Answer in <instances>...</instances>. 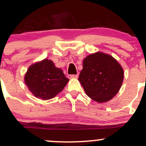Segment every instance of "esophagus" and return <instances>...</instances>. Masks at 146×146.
<instances>
[{
    "instance_id": "obj_1",
    "label": "esophagus",
    "mask_w": 146,
    "mask_h": 146,
    "mask_svg": "<svg viewBox=\"0 0 146 146\" xmlns=\"http://www.w3.org/2000/svg\"><path fill=\"white\" fill-rule=\"evenodd\" d=\"M68 78H78V74L68 75Z\"/></svg>"
}]
</instances>
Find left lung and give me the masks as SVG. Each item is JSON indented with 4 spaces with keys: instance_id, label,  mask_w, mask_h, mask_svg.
<instances>
[{
    "instance_id": "8db88e82",
    "label": "left lung",
    "mask_w": 146,
    "mask_h": 146,
    "mask_svg": "<svg viewBox=\"0 0 146 146\" xmlns=\"http://www.w3.org/2000/svg\"><path fill=\"white\" fill-rule=\"evenodd\" d=\"M123 73L121 65L113 57L98 52L84 60L78 80L90 98L102 103L117 95L123 82Z\"/></svg>"
}]
</instances>
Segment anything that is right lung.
<instances>
[{
  "mask_svg": "<svg viewBox=\"0 0 146 146\" xmlns=\"http://www.w3.org/2000/svg\"><path fill=\"white\" fill-rule=\"evenodd\" d=\"M68 82L62 70L47 59L31 65L25 76V82L30 91L36 98L44 100L54 98Z\"/></svg>",
  "mask_w": 146,
  "mask_h": 146,
  "instance_id": "right-lung-1",
  "label": "right lung"
}]
</instances>
